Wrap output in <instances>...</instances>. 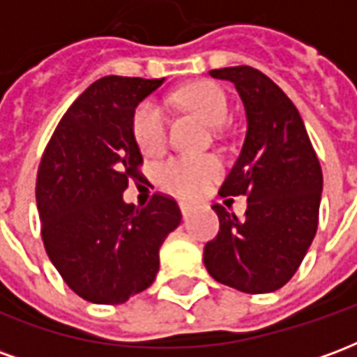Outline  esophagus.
<instances>
[{"mask_svg": "<svg viewBox=\"0 0 357 357\" xmlns=\"http://www.w3.org/2000/svg\"><path fill=\"white\" fill-rule=\"evenodd\" d=\"M179 210H181V214H183V218H189V216H191V214H193L195 204H191V202L181 201V202H179Z\"/></svg>", "mask_w": 357, "mask_h": 357, "instance_id": "1", "label": "esophagus"}]
</instances>
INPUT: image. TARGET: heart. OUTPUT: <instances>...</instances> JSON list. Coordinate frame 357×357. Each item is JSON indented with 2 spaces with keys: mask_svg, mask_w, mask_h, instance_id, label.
<instances>
[{
  "mask_svg": "<svg viewBox=\"0 0 357 357\" xmlns=\"http://www.w3.org/2000/svg\"><path fill=\"white\" fill-rule=\"evenodd\" d=\"M174 101L191 110L206 124L224 126L229 118L227 95L214 82H197L178 89ZM133 139L143 155H156L166 145V114L153 101H143L133 112ZM222 172V164L214 156H174L156 170V181L164 191L181 199H193L202 193L212 179Z\"/></svg>",
  "mask_w": 357,
  "mask_h": 357,
  "instance_id": "b5f03b06",
  "label": "heart"
}]
</instances>
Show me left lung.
Returning <instances> with one entry per match:
<instances>
[{"mask_svg":"<svg viewBox=\"0 0 357 357\" xmlns=\"http://www.w3.org/2000/svg\"><path fill=\"white\" fill-rule=\"evenodd\" d=\"M235 84L247 110V137L220 195H245V216L214 204L216 239L204 266L218 283L264 294L291 281L317 231L323 174L298 109L252 66L210 70Z\"/></svg>","mask_w":357,"mask_h":357,"instance_id":"1","label":"left lung"}]
</instances>
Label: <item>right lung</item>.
I'll return each instance as SVG.
<instances>
[{"mask_svg":"<svg viewBox=\"0 0 357 357\" xmlns=\"http://www.w3.org/2000/svg\"><path fill=\"white\" fill-rule=\"evenodd\" d=\"M164 78L105 76L55 128L36 178L45 252L70 289L93 304H122L158 271V250L181 222L178 202L153 195L145 208L122 201L141 178L135 107Z\"/></svg>","mask_w":357,"mask_h":357,"instance_id":"obj_1","label":"right lung"}]
</instances>
